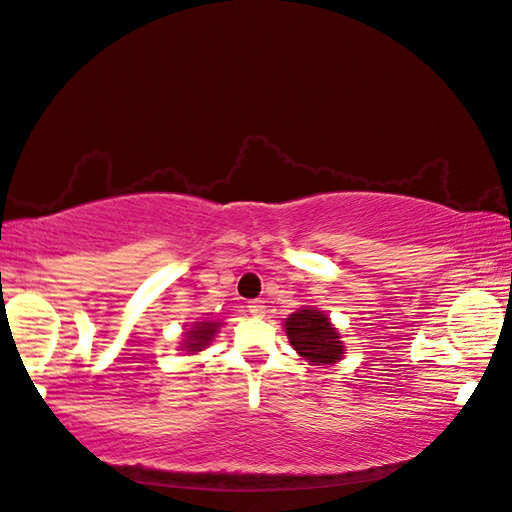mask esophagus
I'll use <instances>...</instances> for the list:
<instances>
[{
    "instance_id": "esophagus-1",
    "label": "esophagus",
    "mask_w": 512,
    "mask_h": 512,
    "mask_svg": "<svg viewBox=\"0 0 512 512\" xmlns=\"http://www.w3.org/2000/svg\"><path fill=\"white\" fill-rule=\"evenodd\" d=\"M248 312L253 314V317H264V314H266L264 301H259V299H255V301H248Z\"/></svg>"
}]
</instances>
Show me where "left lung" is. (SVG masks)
Here are the masks:
<instances>
[{"instance_id": "obj_1", "label": "left lung", "mask_w": 512, "mask_h": 512, "mask_svg": "<svg viewBox=\"0 0 512 512\" xmlns=\"http://www.w3.org/2000/svg\"><path fill=\"white\" fill-rule=\"evenodd\" d=\"M290 345L312 365H332L341 361L345 345L328 314L317 308H301L284 321Z\"/></svg>"}]
</instances>
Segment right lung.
<instances>
[{"label": "right lung", "mask_w": 512, "mask_h": 512, "mask_svg": "<svg viewBox=\"0 0 512 512\" xmlns=\"http://www.w3.org/2000/svg\"><path fill=\"white\" fill-rule=\"evenodd\" d=\"M220 321H195L193 328L189 332H184V343H182V350L195 354V352H202L206 345H211L213 336L220 330Z\"/></svg>", "instance_id": "add662e5"}]
</instances>
